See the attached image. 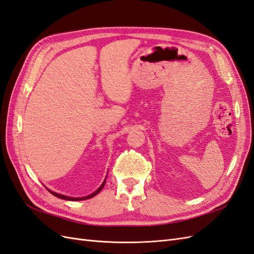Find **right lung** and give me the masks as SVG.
<instances>
[{
  "label": "right lung",
  "instance_id": "right-lung-1",
  "mask_svg": "<svg viewBox=\"0 0 254 254\" xmlns=\"http://www.w3.org/2000/svg\"><path fill=\"white\" fill-rule=\"evenodd\" d=\"M105 183H106V178H105V180L103 181V184L101 185V187L99 188V189H97L96 191H94L92 194H90V195H87V196H82V197H70V196H66V195H62V194H59V193H57V192H54V191H50L49 189H47L51 194H54L55 196H57V197H59V198H61V199H66V200H84V199H88V198H91V197H93V196H95V195L97 194V193H100L101 192V190L103 189L104 188V186H105Z\"/></svg>",
  "mask_w": 254,
  "mask_h": 254
}]
</instances>
